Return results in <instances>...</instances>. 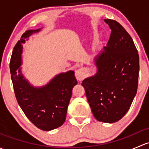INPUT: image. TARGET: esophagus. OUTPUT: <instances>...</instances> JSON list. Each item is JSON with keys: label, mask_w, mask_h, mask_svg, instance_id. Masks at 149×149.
I'll return each mask as SVG.
<instances>
[{"label": "esophagus", "mask_w": 149, "mask_h": 149, "mask_svg": "<svg viewBox=\"0 0 149 149\" xmlns=\"http://www.w3.org/2000/svg\"><path fill=\"white\" fill-rule=\"evenodd\" d=\"M75 76H76V79H77L78 81H81L86 77V70L84 69V68H79V69L76 70Z\"/></svg>", "instance_id": "esophagus-1"}]
</instances>
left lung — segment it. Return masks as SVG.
I'll list each match as a JSON object with an SVG mask.
<instances>
[{
    "mask_svg": "<svg viewBox=\"0 0 149 149\" xmlns=\"http://www.w3.org/2000/svg\"><path fill=\"white\" fill-rule=\"evenodd\" d=\"M104 21L111 29L110 38L93 58L95 73L81 84L96 120L113 123L124 116L136 94L139 56L124 28L113 20Z\"/></svg>",
    "mask_w": 149,
    "mask_h": 149,
    "instance_id": "left-lung-1",
    "label": "left lung"
}]
</instances>
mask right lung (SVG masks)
I'll use <instances>...</instances> for the list:
<instances>
[{
    "label": "right lung",
    "instance_id": "right-lung-1",
    "mask_svg": "<svg viewBox=\"0 0 149 149\" xmlns=\"http://www.w3.org/2000/svg\"><path fill=\"white\" fill-rule=\"evenodd\" d=\"M42 29L26 31L13 51L10 70L17 101L27 118L43 131H49L61 126L65 120L72 89L78 84L73 70L56 75L46 84L35 86L22 72L23 45Z\"/></svg>",
    "mask_w": 149,
    "mask_h": 149
}]
</instances>
